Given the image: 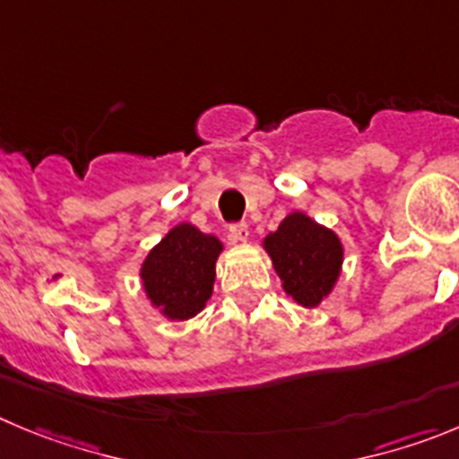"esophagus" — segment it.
<instances>
[{"instance_id": "34e87169", "label": "esophagus", "mask_w": 459, "mask_h": 459, "mask_svg": "<svg viewBox=\"0 0 459 459\" xmlns=\"http://www.w3.org/2000/svg\"><path fill=\"white\" fill-rule=\"evenodd\" d=\"M229 233H230V239H233V242H247V238H249V226L230 224Z\"/></svg>"}]
</instances>
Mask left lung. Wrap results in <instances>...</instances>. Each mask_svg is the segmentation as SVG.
<instances>
[{
    "label": "left lung",
    "instance_id": "8db88e82",
    "mask_svg": "<svg viewBox=\"0 0 459 459\" xmlns=\"http://www.w3.org/2000/svg\"><path fill=\"white\" fill-rule=\"evenodd\" d=\"M263 249L285 294L301 307L321 306L342 276L344 244L340 235L301 210L290 212L273 233L264 235Z\"/></svg>",
    "mask_w": 459,
    "mask_h": 459
}]
</instances>
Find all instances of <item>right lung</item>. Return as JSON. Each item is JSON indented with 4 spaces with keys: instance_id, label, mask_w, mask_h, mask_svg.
Masks as SVG:
<instances>
[{
    "instance_id": "1",
    "label": "right lung",
    "mask_w": 459,
    "mask_h": 459,
    "mask_svg": "<svg viewBox=\"0 0 459 459\" xmlns=\"http://www.w3.org/2000/svg\"><path fill=\"white\" fill-rule=\"evenodd\" d=\"M221 251L224 244L217 235L201 233L190 221L167 230L140 264V282L152 307L169 321L199 315L212 297Z\"/></svg>"
}]
</instances>
